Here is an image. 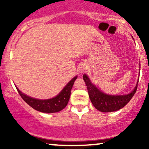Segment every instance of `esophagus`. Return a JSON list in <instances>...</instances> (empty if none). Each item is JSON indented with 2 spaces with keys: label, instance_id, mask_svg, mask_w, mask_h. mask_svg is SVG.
Here are the masks:
<instances>
[{
  "label": "esophagus",
  "instance_id": "1",
  "mask_svg": "<svg viewBox=\"0 0 149 149\" xmlns=\"http://www.w3.org/2000/svg\"><path fill=\"white\" fill-rule=\"evenodd\" d=\"M87 69H88V67H87L86 65L84 64H80L79 67H78V71H79L80 73H83L85 72V71H86Z\"/></svg>",
  "mask_w": 149,
  "mask_h": 149
}]
</instances>
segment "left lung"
<instances>
[{"mask_svg": "<svg viewBox=\"0 0 149 149\" xmlns=\"http://www.w3.org/2000/svg\"><path fill=\"white\" fill-rule=\"evenodd\" d=\"M139 71H140V63H139ZM87 88L88 92L92 104L98 111L104 113L113 112L123 108L134 96L136 91L138 85L137 83L136 86L131 92L127 95H111L104 93L95 86L92 83L91 80L86 73H84L83 76Z\"/></svg>", "mask_w": 149, "mask_h": 149, "instance_id": "1", "label": "left lung"}]
</instances>
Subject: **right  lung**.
<instances>
[{
	"label": "right lung",
	"instance_id": "right-lung-1",
	"mask_svg": "<svg viewBox=\"0 0 149 149\" xmlns=\"http://www.w3.org/2000/svg\"><path fill=\"white\" fill-rule=\"evenodd\" d=\"M77 78L78 76H75L70 80L57 96L47 100H38V99L33 98L22 92L16 85L15 87L22 98L30 107L40 112L52 113L60 111L66 107L69 101L71 89Z\"/></svg>",
	"mask_w": 149,
	"mask_h": 149
}]
</instances>
